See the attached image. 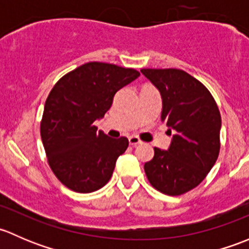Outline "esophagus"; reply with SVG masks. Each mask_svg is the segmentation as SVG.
I'll list each match as a JSON object with an SVG mask.
<instances>
[{"label":"esophagus","mask_w":249,"mask_h":249,"mask_svg":"<svg viewBox=\"0 0 249 249\" xmlns=\"http://www.w3.org/2000/svg\"><path fill=\"white\" fill-rule=\"evenodd\" d=\"M129 143L135 147V145L141 144V143H142V141H141L137 136H130L129 137Z\"/></svg>","instance_id":"obj_1"}]
</instances>
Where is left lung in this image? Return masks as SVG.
I'll use <instances>...</instances> for the list:
<instances>
[{"mask_svg": "<svg viewBox=\"0 0 249 249\" xmlns=\"http://www.w3.org/2000/svg\"><path fill=\"white\" fill-rule=\"evenodd\" d=\"M159 89L161 120L173 131L169 149L154 148L144 164L150 184L166 195H182L200 184L217 161L222 118L214 99L201 82L177 69H142Z\"/></svg>", "mask_w": 249, "mask_h": 249, "instance_id": "obj_1", "label": "left lung"}]
</instances>
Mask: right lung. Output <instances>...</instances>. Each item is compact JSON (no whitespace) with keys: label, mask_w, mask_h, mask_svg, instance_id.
Returning <instances> with one entry per match:
<instances>
[{"label":"right lung","mask_w":249,"mask_h":249,"mask_svg":"<svg viewBox=\"0 0 249 249\" xmlns=\"http://www.w3.org/2000/svg\"><path fill=\"white\" fill-rule=\"evenodd\" d=\"M140 76L134 69L88 62L57 80L47 97L41 137L57 179L77 193H92L112 177L126 137L110 139L94 123L112 106L115 92Z\"/></svg>","instance_id":"1"}]
</instances>
